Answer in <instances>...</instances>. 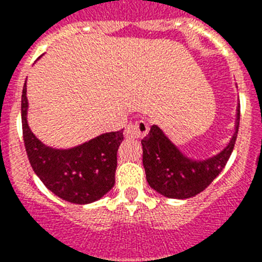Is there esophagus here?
<instances>
[{"instance_id": "1", "label": "esophagus", "mask_w": 262, "mask_h": 262, "mask_svg": "<svg viewBox=\"0 0 262 262\" xmlns=\"http://www.w3.org/2000/svg\"><path fill=\"white\" fill-rule=\"evenodd\" d=\"M149 131V126L145 120H135V122H129L124 128V136L128 139H142Z\"/></svg>"}]
</instances>
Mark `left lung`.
Wrapping results in <instances>:
<instances>
[{
  "mask_svg": "<svg viewBox=\"0 0 262 262\" xmlns=\"http://www.w3.org/2000/svg\"><path fill=\"white\" fill-rule=\"evenodd\" d=\"M240 106L237 107L236 131L230 144L211 159L195 161L180 152L161 129L152 126L142 140L143 165L152 189L168 198L186 200L200 194L223 170L235 147L239 131Z\"/></svg>",
  "mask_w": 262,
  "mask_h": 262,
  "instance_id": "1",
  "label": "left lung"
}]
</instances>
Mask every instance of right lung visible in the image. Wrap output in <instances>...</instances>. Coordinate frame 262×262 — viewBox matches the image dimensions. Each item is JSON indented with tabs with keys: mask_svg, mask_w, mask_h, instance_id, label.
Returning <instances> with one entry per match:
<instances>
[{
	"mask_svg": "<svg viewBox=\"0 0 262 262\" xmlns=\"http://www.w3.org/2000/svg\"><path fill=\"white\" fill-rule=\"evenodd\" d=\"M22 131L35 174L61 200L86 205L102 198L115 184L117 152L123 129L102 134L71 149H53L36 139L27 124L26 82L22 90Z\"/></svg>",
	"mask_w": 262,
	"mask_h": 262,
	"instance_id": "obj_1",
	"label": "right lung"
}]
</instances>
